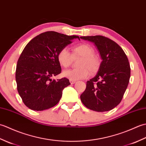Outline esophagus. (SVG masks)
Wrapping results in <instances>:
<instances>
[{
	"instance_id": "34e87169",
	"label": "esophagus",
	"mask_w": 146,
	"mask_h": 146,
	"mask_svg": "<svg viewBox=\"0 0 146 146\" xmlns=\"http://www.w3.org/2000/svg\"><path fill=\"white\" fill-rule=\"evenodd\" d=\"M70 82L71 84H74V83H76L75 80H70Z\"/></svg>"
}]
</instances>
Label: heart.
I'll return each instance as SVG.
<instances>
[{
    "mask_svg": "<svg viewBox=\"0 0 146 146\" xmlns=\"http://www.w3.org/2000/svg\"><path fill=\"white\" fill-rule=\"evenodd\" d=\"M94 48L86 43H82L71 49V54L66 48H62L57 54V60L60 66L68 68L72 63L73 59L80 58L77 63L78 68L63 71V75L66 78L78 80L86 78L90 73L94 74L100 68V61L95 56Z\"/></svg>",
    "mask_w": 146,
    "mask_h": 146,
    "instance_id": "heart-1",
    "label": "heart"
}]
</instances>
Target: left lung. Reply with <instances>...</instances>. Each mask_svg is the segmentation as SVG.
Instances as JSON below:
<instances>
[{
  "label": "left lung",
  "instance_id": "left-lung-1",
  "mask_svg": "<svg viewBox=\"0 0 146 146\" xmlns=\"http://www.w3.org/2000/svg\"><path fill=\"white\" fill-rule=\"evenodd\" d=\"M80 38L94 42L102 59L97 75L86 82L80 99L90 110H110L120 103L127 88L131 76L128 58L122 48L107 37L97 35Z\"/></svg>",
  "mask_w": 146,
  "mask_h": 146
}]
</instances>
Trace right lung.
Segmentation results:
<instances>
[{
  "mask_svg": "<svg viewBox=\"0 0 146 146\" xmlns=\"http://www.w3.org/2000/svg\"><path fill=\"white\" fill-rule=\"evenodd\" d=\"M78 36L54 31L42 33L27 43L18 59L15 70L17 89L24 104L30 109L41 111L55 106L69 80H52L61 72L57 54Z\"/></svg>",
  "mask_w": 146,
  "mask_h": 146,
  "instance_id": "1",
  "label": "right lung"
}]
</instances>
